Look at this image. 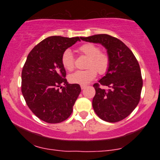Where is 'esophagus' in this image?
<instances>
[{"label": "esophagus", "instance_id": "obj_1", "mask_svg": "<svg viewBox=\"0 0 160 160\" xmlns=\"http://www.w3.org/2000/svg\"><path fill=\"white\" fill-rule=\"evenodd\" d=\"M86 87H87V85H85V84H82V85H81V88H82V89H84Z\"/></svg>", "mask_w": 160, "mask_h": 160}]
</instances>
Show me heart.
I'll return each mask as SVG.
<instances>
[{"instance_id": "b5f03b06", "label": "heart", "mask_w": 160, "mask_h": 160, "mask_svg": "<svg viewBox=\"0 0 160 160\" xmlns=\"http://www.w3.org/2000/svg\"><path fill=\"white\" fill-rule=\"evenodd\" d=\"M80 54L88 58L87 70L77 71L69 76L70 82L73 84H85L90 82L97 76V71L100 74H104L108 71L110 66V57L106 52H101L100 47L92 43H86L78 48ZM74 57L70 49H65L61 57V62L68 71L74 69Z\"/></svg>"}]
</instances>
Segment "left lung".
Instances as JSON below:
<instances>
[{"label": "left lung", "mask_w": 160, "mask_h": 160, "mask_svg": "<svg viewBox=\"0 0 160 160\" xmlns=\"http://www.w3.org/2000/svg\"><path fill=\"white\" fill-rule=\"evenodd\" d=\"M81 39L101 43L111 59L106 76L93 85L95 89L94 111L100 119L108 122L125 119L141 99L143 79L136 58L122 41L109 35L98 34L81 37Z\"/></svg>", "instance_id": "1"}]
</instances>
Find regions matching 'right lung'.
<instances>
[{"label":"right lung","mask_w":160,"mask_h":160,"mask_svg":"<svg viewBox=\"0 0 160 160\" xmlns=\"http://www.w3.org/2000/svg\"><path fill=\"white\" fill-rule=\"evenodd\" d=\"M79 40V37H48L35 46L22 68L21 90L26 103L47 123L66 120L82 90L79 84L67 82L61 62L63 52Z\"/></svg>","instance_id":"right-lung-1"}]
</instances>
